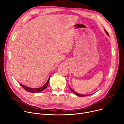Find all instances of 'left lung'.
Instances as JSON below:
<instances>
[{"mask_svg":"<svg viewBox=\"0 0 124 124\" xmlns=\"http://www.w3.org/2000/svg\"><path fill=\"white\" fill-rule=\"evenodd\" d=\"M105 32H106V34L108 36L109 35V34H108V31L105 30ZM69 87H70V90H71V92H72L75 94H76V95H77V96H81V97H83V96H88V95H83V94H79V93H76V92H75L74 90H73L71 88V87L69 86Z\"/></svg>","mask_w":124,"mask_h":124,"instance_id":"left-lung-1","label":"left lung"}]
</instances>
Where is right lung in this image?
<instances>
[{
  "label": "right lung",
  "mask_w": 124,
  "mask_h": 124,
  "mask_svg": "<svg viewBox=\"0 0 124 124\" xmlns=\"http://www.w3.org/2000/svg\"><path fill=\"white\" fill-rule=\"evenodd\" d=\"M50 76L49 77V79L48 80V81H47V82L45 83V84H44V85L42 86L41 87H40V88H30L29 87H28V86H24L23 85V84H20V85L26 90L27 91V92H30V93H40V92H41L42 91H43V90H44L46 88V87H47L48 86V84L49 83V79L50 78Z\"/></svg>",
  "instance_id": "right-lung-1"
}]
</instances>
